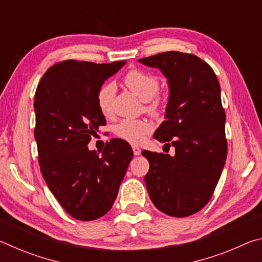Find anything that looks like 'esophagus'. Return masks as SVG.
I'll use <instances>...</instances> for the list:
<instances>
[{
    "instance_id": "34e87169",
    "label": "esophagus",
    "mask_w": 262,
    "mask_h": 262,
    "mask_svg": "<svg viewBox=\"0 0 262 262\" xmlns=\"http://www.w3.org/2000/svg\"><path fill=\"white\" fill-rule=\"evenodd\" d=\"M132 149H133V152H134L135 156H139V155H141V149L137 147V145H133Z\"/></svg>"
}]
</instances>
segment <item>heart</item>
Returning a JSON list of instances; mask_svg holds the SVG:
<instances>
[{"instance_id":"heart-1","label":"heart","mask_w":262,"mask_h":262,"mask_svg":"<svg viewBox=\"0 0 262 262\" xmlns=\"http://www.w3.org/2000/svg\"><path fill=\"white\" fill-rule=\"evenodd\" d=\"M123 83L132 92L141 98L148 101L147 108L150 112H158L161 106V99L155 95L159 89L158 78L151 73L140 69L129 70L123 77ZM115 94V86L112 83L104 84L97 94V105L101 113L108 115L112 111V101ZM152 129V123L147 119H123L114 127V134L119 139L125 140L129 143L137 144L143 141Z\"/></svg>"}]
</instances>
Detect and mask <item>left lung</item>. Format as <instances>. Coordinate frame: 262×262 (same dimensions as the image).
Returning <instances> with one entry per match:
<instances>
[{
	"label": "left lung",
	"instance_id": "1",
	"mask_svg": "<svg viewBox=\"0 0 262 262\" xmlns=\"http://www.w3.org/2000/svg\"><path fill=\"white\" fill-rule=\"evenodd\" d=\"M139 62L167 78L166 120L154 137L176 149L173 157L142 151L150 164L144 177L149 196L168 216L193 215L209 202L227 159L219 79L207 62L187 53L164 52Z\"/></svg>",
	"mask_w": 262,
	"mask_h": 262
}]
</instances>
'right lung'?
Instances as JSON below:
<instances>
[{"mask_svg":"<svg viewBox=\"0 0 262 262\" xmlns=\"http://www.w3.org/2000/svg\"><path fill=\"white\" fill-rule=\"evenodd\" d=\"M125 63L62 61L43 74L35 91L40 171L62 208L79 221L97 220L112 208L133 158L121 139L107 142L101 155L88 148L106 123L97 105L98 90Z\"/></svg>","mask_w":262,"mask_h":262,"instance_id":"1","label":"right lung"}]
</instances>
